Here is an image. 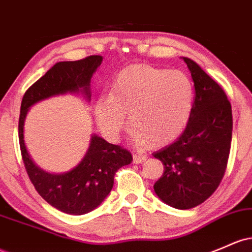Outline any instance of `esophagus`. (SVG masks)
Here are the masks:
<instances>
[{
    "instance_id": "esophagus-1",
    "label": "esophagus",
    "mask_w": 252,
    "mask_h": 252,
    "mask_svg": "<svg viewBox=\"0 0 252 252\" xmlns=\"http://www.w3.org/2000/svg\"><path fill=\"white\" fill-rule=\"evenodd\" d=\"M146 157L142 156V154H134L132 156V162L134 164H141L142 161H145Z\"/></svg>"
}]
</instances>
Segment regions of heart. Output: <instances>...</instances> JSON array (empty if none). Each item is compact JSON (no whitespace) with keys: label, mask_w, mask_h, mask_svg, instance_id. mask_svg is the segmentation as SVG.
<instances>
[{"label":"heart","mask_w":252,"mask_h":252,"mask_svg":"<svg viewBox=\"0 0 252 252\" xmlns=\"http://www.w3.org/2000/svg\"><path fill=\"white\" fill-rule=\"evenodd\" d=\"M193 95V84L184 71L132 64L117 74L109 96L96 100L95 118L101 131L116 140L129 113L132 140L161 147L183 132L192 111Z\"/></svg>","instance_id":"obj_1"}]
</instances>
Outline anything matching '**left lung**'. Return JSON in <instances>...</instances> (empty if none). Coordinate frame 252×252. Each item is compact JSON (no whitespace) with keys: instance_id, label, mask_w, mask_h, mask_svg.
<instances>
[{"instance_id":"1","label":"left lung","mask_w":252,"mask_h":252,"mask_svg":"<svg viewBox=\"0 0 252 252\" xmlns=\"http://www.w3.org/2000/svg\"><path fill=\"white\" fill-rule=\"evenodd\" d=\"M195 86V101L183 134L153 154L164 165L154 184L158 197L177 209L203 203L225 175L232 140V109L221 86L183 57Z\"/></svg>"}]
</instances>
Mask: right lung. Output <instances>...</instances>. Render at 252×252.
Listing matches in <instances>:
<instances>
[{
    "label": "right lung",
    "mask_w": 252,
    "mask_h": 252,
    "mask_svg": "<svg viewBox=\"0 0 252 252\" xmlns=\"http://www.w3.org/2000/svg\"><path fill=\"white\" fill-rule=\"evenodd\" d=\"M103 57L94 55L84 60L59 62L25 92L19 118L21 156L32 184L52 207L71 215L92 212L106 198L113 187L116 172L132 161L130 152L92 135L87 153L73 170L49 173L35 165L24 140V124L29 109L38 101L65 93L82 92L91 99V77Z\"/></svg>",
    "instance_id": "obj_1"
}]
</instances>
